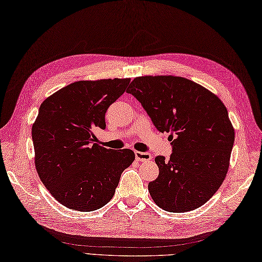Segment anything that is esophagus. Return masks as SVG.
I'll return each instance as SVG.
<instances>
[{
  "label": "esophagus",
  "mask_w": 262,
  "mask_h": 262,
  "mask_svg": "<svg viewBox=\"0 0 262 262\" xmlns=\"http://www.w3.org/2000/svg\"><path fill=\"white\" fill-rule=\"evenodd\" d=\"M136 158L138 162H142V163H146V162H150L152 159V155L149 154V152H142V151H136Z\"/></svg>",
  "instance_id": "obj_1"
}]
</instances>
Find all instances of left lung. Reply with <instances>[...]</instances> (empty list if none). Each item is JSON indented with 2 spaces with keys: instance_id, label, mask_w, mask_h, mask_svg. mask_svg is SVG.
<instances>
[{
  "instance_id": "obj_1",
  "label": "left lung",
  "mask_w": 262,
  "mask_h": 262,
  "mask_svg": "<svg viewBox=\"0 0 262 262\" xmlns=\"http://www.w3.org/2000/svg\"><path fill=\"white\" fill-rule=\"evenodd\" d=\"M126 93L140 101L161 132H172L169 159L156 156L158 178L148 184L163 210L201 207L225 180L235 132L223 101L210 90L175 76L133 79Z\"/></svg>"
}]
</instances>
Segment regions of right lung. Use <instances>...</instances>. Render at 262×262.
Masks as SVG:
<instances>
[{"label": "right lung", "mask_w": 262, "mask_h": 262, "mask_svg": "<svg viewBox=\"0 0 262 262\" xmlns=\"http://www.w3.org/2000/svg\"><path fill=\"white\" fill-rule=\"evenodd\" d=\"M130 78L81 80L42 101L31 136L42 184L61 205L94 211L113 198L123 170L136 159L130 149L94 143L105 113L123 95Z\"/></svg>", "instance_id": "add662e5"}]
</instances>
